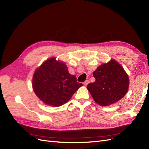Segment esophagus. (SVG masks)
Segmentation results:
<instances>
[{
  "mask_svg": "<svg viewBox=\"0 0 149 149\" xmlns=\"http://www.w3.org/2000/svg\"><path fill=\"white\" fill-rule=\"evenodd\" d=\"M89 83V81H88V80H86V81L84 82V85L86 86L87 84H88Z\"/></svg>",
  "mask_w": 149,
  "mask_h": 149,
  "instance_id": "34e87169",
  "label": "esophagus"
}]
</instances>
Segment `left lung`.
Segmentation results:
<instances>
[{
    "instance_id": "1",
    "label": "left lung",
    "mask_w": 149,
    "mask_h": 149,
    "mask_svg": "<svg viewBox=\"0 0 149 149\" xmlns=\"http://www.w3.org/2000/svg\"><path fill=\"white\" fill-rule=\"evenodd\" d=\"M94 82L87 88L95 102L100 106L111 105L120 101L127 94L129 78L120 64L114 60L102 64L93 72Z\"/></svg>"
}]
</instances>
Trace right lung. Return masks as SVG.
Instances as JSON below:
<instances>
[{"label": "right lung", "instance_id": "1", "mask_svg": "<svg viewBox=\"0 0 149 149\" xmlns=\"http://www.w3.org/2000/svg\"><path fill=\"white\" fill-rule=\"evenodd\" d=\"M63 62L55 58L47 60L35 70L33 78L34 92L45 104L53 107L62 106L70 100L82 86L71 75Z\"/></svg>", "mask_w": 149, "mask_h": 149}]
</instances>
